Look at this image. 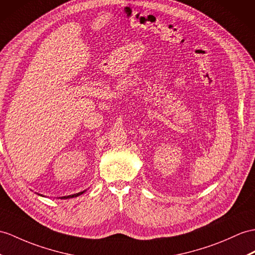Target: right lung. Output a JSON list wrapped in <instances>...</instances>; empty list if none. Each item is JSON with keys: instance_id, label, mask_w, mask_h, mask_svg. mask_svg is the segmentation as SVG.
Here are the masks:
<instances>
[{"instance_id": "obj_1", "label": "right lung", "mask_w": 255, "mask_h": 255, "mask_svg": "<svg viewBox=\"0 0 255 255\" xmlns=\"http://www.w3.org/2000/svg\"><path fill=\"white\" fill-rule=\"evenodd\" d=\"M84 191H85V190H83V191H81V192H78V194H74V195H70V196H65V197H61V198H60V199H68V198H73V197H78V196H80V195H82ZM40 196H42V195H40Z\"/></svg>"}]
</instances>
